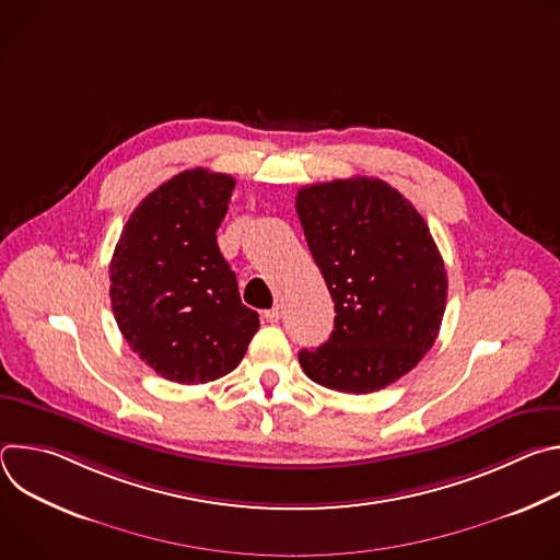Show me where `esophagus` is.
I'll list each match as a JSON object with an SVG mask.
<instances>
[{
	"instance_id": "esophagus-1",
	"label": "esophagus",
	"mask_w": 560,
	"mask_h": 560,
	"mask_svg": "<svg viewBox=\"0 0 560 560\" xmlns=\"http://www.w3.org/2000/svg\"><path fill=\"white\" fill-rule=\"evenodd\" d=\"M264 316L268 318V322H272V324H277L279 318H281V305H275V307H270V310H266L264 312Z\"/></svg>"
}]
</instances>
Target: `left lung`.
I'll use <instances>...</instances> for the list:
<instances>
[{
    "label": "left lung",
    "mask_w": 560,
    "mask_h": 560,
    "mask_svg": "<svg viewBox=\"0 0 560 560\" xmlns=\"http://www.w3.org/2000/svg\"><path fill=\"white\" fill-rule=\"evenodd\" d=\"M296 214L337 312L330 339L299 352L307 378L370 394L408 374L434 346L447 299L425 219L370 177L301 188Z\"/></svg>",
    "instance_id": "1"
}]
</instances>
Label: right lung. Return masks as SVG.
<instances>
[{
  "mask_svg": "<svg viewBox=\"0 0 560 560\" xmlns=\"http://www.w3.org/2000/svg\"><path fill=\"white\" fill-rule=\"evenodd\" d=\"M234 190L230 175L192 168L130 214L110 261L115 322L156 374L208 383L242 363L259 314L242 303L217 246Z\"/></svg>",
  "mask_w": 560,
  "mask_h": 560,
  "instance_id": "right-lung-1",
  "label": "right lung"
}]
</instances>
